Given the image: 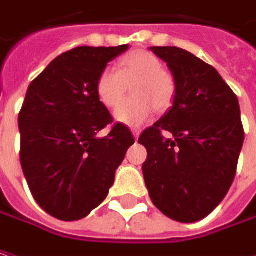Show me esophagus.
Returning a JSON list of instances; mask_svg holds the SVG:
<instances>
[{
    "instance_id": "esophagus-1",
    "label": "esophagus",
    "mask_w": 256,
    "mask_h": 256,
    "mask_svg": "<svg viewBox=\"0 0 256 256\" xmlns=\"http://www.w3.org/2000/svg\"><path fill=\"white\" fill-rule=\"evenodd\" d=\"M140 134H141V131L140 130H132V135H134V138L138 141V138H140Z\"/></svg>"
}]
</instances>
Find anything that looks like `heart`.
<instances>
[{"instance_id":"heart-1","label":"heart","mask_w":256,"mask_h":256,"mask_svg":"<svg viewBox=\"0 0 256 256\" xmlns=\"http://www.w3.org/2000/svg\"><path fill=\"white\" fill-rule=\"evenodd\" d=\"M120 70L106 66L98 76L96 94L100 101L114 108L122 101L132 85L134 98L124 101L114 112L118 122L130 126H141L152 118L155 108L165 111L175 96V82L164 71L162 62L146 51H136L124 56Z\"/></svg>"}]
</instances>
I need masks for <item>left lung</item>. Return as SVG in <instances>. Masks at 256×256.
Wrapping results in <instances>:
<instances>
[{"mask_svg":"<svg viewBox=\"0 0 256 256\" xmlns=\"http://www.w3.org/2000/svg\"><path fill=\"white\" fill-rule=\"evenodd\" d=\"M170 68L175 96L170 111L138 142L148 151L144 180L154 205L178 222L208 216L236 174L244 126L236 95L218 71L176 46H151ZM164 130L172 135L162 136Z\"/></svg>","mask_w":256,"mask_h":256,"instance_id":"1","label":"left lung"}]
</instances>
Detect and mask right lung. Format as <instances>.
Segmentation results:
<instances>
[{"mask_svg": "<svg viewBox=\"0 0 256 256\" xmlns=\"http://www.w3.org/2000/svg\"><path fill=\"white\" fill-rule=\"evenodd\" d=\"M130 46H78L56 56L28 86L18 116L21 166L31 194L61 221L85 218L106 198L135 142L96 94L98 76Z\"/></svg>", "mask_w": 256, "mask_h": 256, "instance_id": "obj_1", "label": "right lung"}]
</instances>
